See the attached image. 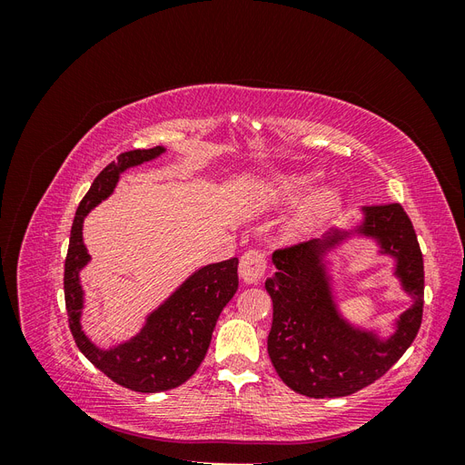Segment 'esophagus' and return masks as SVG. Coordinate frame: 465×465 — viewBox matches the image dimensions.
Here are the masks:
<instances>
[{
	"label": "esophagus",
	"instance_id": "obj_1",
	"mask_svg": "<svg viewBox=\"0 0 465 465\" xmlns=\"http://www.w3.org/2000/svg\"><path fill=\"white\" fill-rule=\"evenodd\" d=\"M265 256L260 250H248L246 254L241 258V267H238V273H241V279L246 285H256L262 281L265 273Z\"/></svg>",
	"mask_w": 465,
	"mask_h": 465
}]
</instances>
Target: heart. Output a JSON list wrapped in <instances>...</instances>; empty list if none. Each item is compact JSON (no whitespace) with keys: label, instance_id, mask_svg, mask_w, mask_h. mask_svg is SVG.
<instances>
[{"label":"heart","instance_id":"b5f03b06","mask_svg":"<svg viewBox=\"0 0 465 465\" xmlns=\"http://www.w3.org/2000/svg\"><path fill=\"white\" fill-rule=\"evenodd\" d=\"M322 174L314 171H281L262 180L260 202L263 205H285L301 202L287 219L281 236L301 241L316 232L341 209L343 195L337 188H322Z\"/></svg>","mask_w":465,"mask_h":465}]
</instances>
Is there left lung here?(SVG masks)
Wrapping results in <instances>:
<instances>
[{"instance_id": "obj_1", "label": "left lung", "mask_w": 465, "mask_h": 465, "mask_svg": "<svg viewBox=\"0 0 465 465\" xmlns=\"http://www.w3.org/2000/svg\"><path fill=\"white\" fill-rule=\"evenodd\" d=\"M371 240L392 260V274L412 304L392 331L349 321L336 299L334 256L349 240ZM265 281L273 301L267 353L283 382L308 398H343L386 374L410 345L423 318V254L400 203L362 207L355 227H331L322 238L277 250Z\"/></svg>"}]
</instances>
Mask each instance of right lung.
Segmentation results:
<instances>
[{
    "label": "right lung",
    "mask_w": 465,
    "mask_h": 465,
    "mask_svg": "<svg viewBox=\"0 0 465 465\" xmlns=\"http://www.w3.org/2000/svg\"><path fill=\"white\" fill-rule=\"evenodd\" d=\"M164 153L166 147L163 145L122 153L118 161H112L94 178L77 207L64 272L69 330L81 353L116 384L142 393L173 390L200 369L219 314L238 289V258L207 263L188 275L151 311L142 330L130 340L104 349L83 331L85 289L81 285V270L91 262L89 250L83 242V221L98 203L110 198L128 168L159 159Z\"/></svg>",
    "instance_id": "obj_1"
}]
</instances>
